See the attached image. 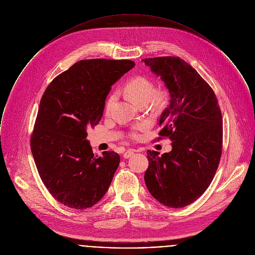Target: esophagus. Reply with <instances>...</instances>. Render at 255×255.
<instances>
[{"instance_id": "1", "label": "esophagus", "mask_w": 255, "mask_h": 255, "mask_svg": "<svg viewBox=\"0 0 255 255\" xmlns=\"http://www.w3.org/2000/svg\"><path fill=\"white\" fill-rule=\"evenodd\" d=\"M134 150H132V149H128V150H127L125 153H124V157L125 158H129L130 156H132L133 154H134Z\"/></svg>"}]
</instances>
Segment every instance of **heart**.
<instances>
[{
    "label": "heart",
    "instance_id": "heart-1",
    "mask_svg": "<svg viewBox=\"0 0 255 255\" xmlns=\"http://www.w3.org/2000/svg\"><path fill=\"white\" fill-rule=\"evenodd\" d=\"M125 93L138 105H145L149 101L153 103L155 106H160L166 100V95L163 91H156L154 84L145 76L136 75L131 77L124 87ZM117 95L114 93L112 94L106 101L105 104V114L108 115L112 107L116 101ZM146 128V125L141 123L136 125L128 133L129 138L131 139H138L139 138V130H143Z\"/></svg>",
    "mask_w": 255,
    "mask_h": 255
}]
</instances>
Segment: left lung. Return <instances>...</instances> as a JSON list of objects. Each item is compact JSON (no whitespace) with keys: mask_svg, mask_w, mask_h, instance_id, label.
Segmentation results:
<instances>
[{"mask_svg":"<svg viewBox=\"0 0 255 255\" xmlns=\"http://www.w3.org/2000/svg\"><path fill=\"white\" fill-rule=\"evenodd\" d=\"M142 61L164 81L170 105L159 120L158 140L169 137L172 150L147 151L144 181L149 193L168 208H183L210 186L223 150V118L218 99L201 75L178 56Z\"/></svg>","mask_w":255,"mask_h":255,"instance_id":"obj_1","label":"left lung"}]
</instances>
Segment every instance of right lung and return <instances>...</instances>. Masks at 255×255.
<instances>
[{"instance_id":"add662e5","label":"right lung","mask_w":255,"mask_h":255,"mask_svg":"<svg viewBox=\"0 0 255 255\" xmlns=\"http://www.w3.org/2000/svg\"><path fill=\"white\" fill-rule=\"evenodd\" d=\"M134 64L131 60H81L56 76L42 95L30 149L44 186L68 208L94 206L111 185L120 155L115 151L94 155L87 128L99 124L111 86Z\"/></svg>"}]
</instances>
